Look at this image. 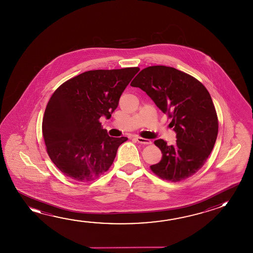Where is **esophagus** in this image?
<instances>
[{
  "mask_svg": "<svg viewBox=\"0 0 253 253\" xmlns=\"http://www.w3.org/2000/svg\"><path fill=\"white\" fill-rule=\"evenodd\" d=\"M135 138H136V140L138 143L143 144V145H150V144H152V141L150 140V139H147V138H143V137H136Z\"/></svg>",
  "mask_w": 253,
  "mask_h": 253,
  "instance_id": "esophagus-1",
  "label": "esophagus"
}]
</instances>
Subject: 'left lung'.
I'll use <instances>...</instances> for the list:
<instances>
[{"label": "left lung", "instance_id": "left-lung-1", "mask_svg": "<svg viewBox=\"0 0 253 253\" xmlns=\"http://www.w3.org/2000/svg\"><path fill=\"white\" fill-rule=\"evenodd\" d=\"M130 85L138 87L172 118L176 144L154 141L162 161L150 167L161 178L178 182L197 173L207 162L218 135V118L210 93L199 80L172 67L145 68Z\"/></svg>", "mask_w": 253, "mask_h": 253}]
</instances>
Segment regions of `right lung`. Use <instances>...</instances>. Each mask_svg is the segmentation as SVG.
I'll use <instances>...</instances> for the list:
<instances>
[{
  "label": "right lung",
  "instance_id": "right-lung-1",
  "mask_svg": "<svg viewBox=\"0 0 253 253\" xmlns=\"http://www.w3.org/2000/svg\"><path fill=\"white\" fill-rule=\"evenodd\" d=\"M139 68L84 72L62 84L46 105L42 133L51 161L79 182L100 177L112 165L126 137L108 136L101 116L109 119Z\"/></svg>",
  "mask_w": 253,
  "mask_h": 253
}]
</instances>
